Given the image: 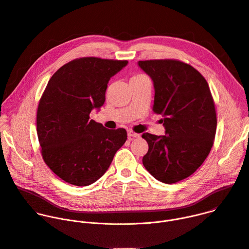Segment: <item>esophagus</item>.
Returning <instances> with one entry per match:
<instances>
[{"label":"esophagus","instance_id":"1","mask_svg":"<svg viewBox=\"0 0 249 249\" xmlns=\"http://www.w3.org/2000/svg\"><path fill=\"white\" fill-rule=\"evenodd\" d=\"M139 137H140V134H137V133H135V132H133V131H131V130L128 131V138H129L130 140H132V139H134V138H139Z\"/></svg>","mask_w":249,"mask_h":249}]
</instances>
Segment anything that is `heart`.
Segmentation results:
<instances>
[{"label": "heart", "mask_w": 249, "mask_h": 249, "mask_svg": "<svg viewBox=\"0 0 249 249\" xmlns=\"http://www.w3.org/2000/svg\"><path fill=\"white\" fill-rule=\"evenodd\" d=\"M144 76H142V75H137V76H134L131 80H134V79H140V78H143Z\"/></svg>", "instance_id": "obj_1"}]
</instances>
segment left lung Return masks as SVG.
Returning a JSON list of instances; mask_svg holds the SVG:
<instances>
[{
    "instance_id": "left-lung-1",
    "label": "left lung",
    "mask_w": 249,
    "mask_h": 249,
    "mask_svg": "<svg viewBox=\"0 0 249 249\" xmlns=\"http://www.w3.org/2000/svg\"><path fill=\"white\" fill-rule=\"evenodd\" d=\"M155 89L153 110L165 135L144 133L145 168L160 182L176 183L201 166L214 143L217 116L208 83L192 66L176 60L139 61Z\"/></svg>"
}]
</instances>
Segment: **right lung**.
Here are the masks:
<instances>
[{
  "mask_svg": "<svg viewBox=\"0 0 249 249\" xmlns=\"http://www.w3.org/2000/svg\"><path fill=\"white\" fill-rule=\"evenodd\" d=\"M128 61L86 57L62 66L49 80L37 109V136L45 163L64 181L88 186L108 169L127 140L89 118L105 101L109 80Z\"/></svg>",
  "mask_w": 249,
  "mask_h": 249,
  "instance_id": "obj_1",
  "label": "right lung"
}]
</instances>
